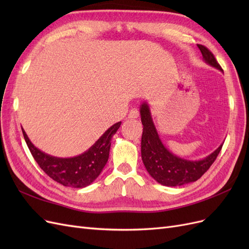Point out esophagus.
<instances>
[{"mask_svg":"<svg viewBox=\"0 0 249 249\" xmlns=\"http://www.w3.org/2000/svg\"><path fill=\"white\" fill-rule=\"evenodd\" d=\"M139 116V111L137 109H131L130 112H129V115H127V117L129 118H137Z\"/></svg>","mask_w":249,"mask_h":249,"instance_id":"esophagus-1","label":"esophagus"}]
</instances>
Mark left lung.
Listing matches in <instances>:
<instances>
[{
  "instance_id": "8db88e82",
  "label": "left lung",
  "mask_w": 249,
  "mask_h": 249,
  "mask_svg": "<svg viewBox=\"0 0 249 249\" xmlns=\"http://www.w3.org/2000/svg\"><path fill=\"white\" fill-rule=\"evenodd\" d=\"M197 47L206 63L223 71L212 53L201 44H197ZM140 116L143 124L141 138L142 161L150 177L163 186L177 187L195 182L211 167L220 153L223 143L202 160L193 161L178 157L169 152L162 143L146 102L141 104Z\"/></svg>"
}]
</instances>
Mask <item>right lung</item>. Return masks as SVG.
Listing matches in <instances>:
<instances>
[{
	"label": "right lung",
	"mask_w": 249,
	"mask_h": 249,
	"mask_svg": "<svg viewBox=\"0 0 249 249\" xmlns=\"http://www.w3.org/2000/svg\"><path fill=\"white\" fill-rule=\"evenodd\" d=\"M122 122L110 126L94 144L83 154L72 158H58L48 155L30 141L21 127L24 138L39 167L57 183L71 188H84L101 175L109 159L111 139Z\"/></svg>",
	"instance_id": "add662e5"
}]
</instances>
